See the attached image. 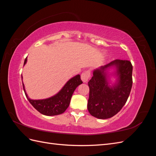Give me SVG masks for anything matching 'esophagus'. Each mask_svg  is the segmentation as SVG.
Masks as SVG:
<instances>
[{"label":"esophagus","instance_id":"obj_1","mask_svg":"<svg viewBox=\"0 0 156 156\" xmlns=\"http://www.w3.org/2000/svg\"><path fill=\"white\" fill-rule=\"evenodd\" d=\"M90 77V72L89 71H86L81 74V79L83 83L88 82V79Z\"/></svg>","mask_w":156,"mask_h":156}]
</instances>
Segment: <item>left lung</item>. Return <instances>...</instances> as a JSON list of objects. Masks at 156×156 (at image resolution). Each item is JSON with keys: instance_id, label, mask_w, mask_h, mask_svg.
<instances>
[{"instance_id": "8db88e82", "label": "left lung", "mask_w": 156, "mask_h": 156, "mask_svg": "<svg viewBox=\"0 0 156 156\" xmlns=\"http://www.w3.org/2000/svg\"><path fill=\"white\" fill-rule=\"evenodd\" d=\"M132 71L131 62L119 59L93 71L88 83L90 114L97 119H107L122 109L131 92ZM112 78L115 79L114 82Z\"/></svg>"}]
</instances>
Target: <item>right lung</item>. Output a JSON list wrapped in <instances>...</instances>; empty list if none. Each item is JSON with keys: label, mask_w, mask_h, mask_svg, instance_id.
Masks as SVG:
<instances>
[{"label": "right lung", "mask_w": 156, "mask_h": 156, "mask_svg": "<svg viewBox=\"0 0 156 156\" xmlns=\"http://www.w3.org/2000/svg\"><path fill=\"white\" fill-rule=\"evenodd\" d=\"M27 62V57L25 60L24 66ZM21 78L23 79L22 76ZM82 83L81 75H76L69 79L58 93L50 98L42 100H32L28 96L23 83V87L28 100L37 111L46 116H55L62 114L67 109L73 92Z\"/></svg>", "instance_id": "right-lung-1"}]
</instances>
